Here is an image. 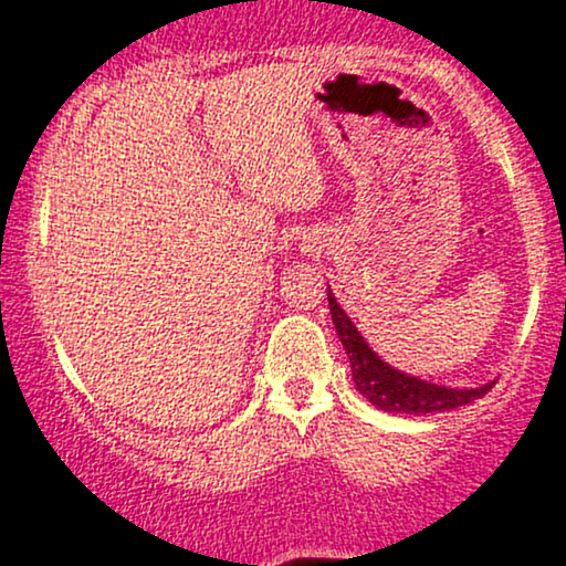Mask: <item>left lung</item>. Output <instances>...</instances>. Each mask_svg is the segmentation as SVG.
I'll use <instances>...</instances> for the list:
<instances>
[{
    "mask_svg": "<svg viewBox=\"0 0 566 566\" xmlns=\"http://www.w3.org/2000/svg\"><path fill=\"white\" fill-rule=\"evenodd\" d=\"M331 291V289H327ZM327 304H331L333 325L344 344L348 361H352V375L354 386L365 399L382 411L390 415H430V411H449L464 403L483 399L488 390L493 388V382H485L480 388H449V386H436V382L420 380L415 375L399 373L382 361L378 354L369 348L365 338L359 336L357 325L348 319V315L340 310L336 296L327 294Z\"/></svg>",
    "mask_w": 566,
    "mask_h": 566,
    "instance_id": "left-lung-1",
    "label": "left lung"
}]
</instances>
